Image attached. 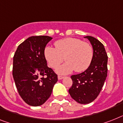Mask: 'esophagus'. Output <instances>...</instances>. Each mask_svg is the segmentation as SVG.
Segmentation results:
<instances>
[{
    "label": "esophagus",
    "instance_id": "1",
    "mask_svg": "<svg viewBox=\"0 0 123 123\" xmlns=\"http://www.w3.org/2000/svg\"><path fill=\"white\" fill-rule=\"evenodd\" d=\"M64 78H65V77H63V76H60V75L58 76V80H62V79H64Z\"/></svg>",
    "mask_w": 123,
    "mask_h": 123
}]
</instances>
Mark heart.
<instances>
[{"mask_svg": "<svg viewBox=\"0 0 123 123\" xmlns=\"http://www.w3.org/2000/svg\"><path fill=\"white\" fill-rule=\"evenodd\" d=\"M55 48L46 46L44 56L48 63L55 68L63 62H67L56 69V72L65 75L75 70L77 72L86 70L92 63L94 51L91 44L77 38L68 37L55 43Z\"/></svg>", "mask_w": 123, "mask_h": 123, "instance_id": "b5f03b06", "label": "heart"}]
</instances>
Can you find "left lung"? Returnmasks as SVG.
<instances>
[{
	"mask_svg": "<svg viewBox=\"0 0 123 123\" xmlns=\"http://www.w3.org/2000/svg\"><path fill=\"white\" fill-rule=\"evenodd\" d=\"M91 42L94 56L91 65L81 74L73 75L72 87L68 90L72 99L80 104H89L97 98L107 75V55L104 45L95 37L85 36Z\"/></svg>",
	"mask_w": 123,
	"mask_h": 123,
	"instance_id": "left-lung-1",
	"label": "left lung"
}]
</instances>
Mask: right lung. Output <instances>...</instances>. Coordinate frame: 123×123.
Here are the masks:
<instances>
[{
    "instance_id": "1",
    "label": "right lung",
    "mask_w": 123,
    "mask_h": 123,
    "mask_svg": "<svg viewBox=\"0 0 123 123\" xmlns=\"http://www.w3.org/2000/svg\"><path fill=\"white\" fill-rule=\"evenodd\" d=\"M48 36H31L18 46L13 58L12 75L21 98L28 105L39 106L50 97L58 76L47 66L46 46Z\"/></svg>"
}]
</instances>
